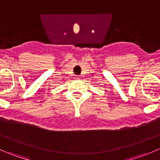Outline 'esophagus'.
Instances as JSON below:
<instances>
[{"mask_svg":"<svg viewBox=\"0 0 160 160\" xmlns=\"http://www.w3.org/2000/svg\"><path fill=\"white\" fill-rule=\"evenodd\" d=\"M81 78V76H77V77H76V79H77V80H80V79Z\"/></svg>","mask_w":160,"mask_h":160,"instance_id":"esophagus-1","label":"esophagus"}]
</instances>
